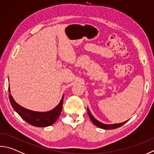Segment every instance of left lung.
<instances>
[{
    "label": "left lung",
    "mask_w": 154,
    "mask_h": 154,
    "mask_svg": "<svg viewBox=\"0 0 154 154\" xmlns=\"http://www.w3.org/2000/svg\"><path fill=\"white\" fill-rule=\"evenodd\" d=\"M88 115L89 116V118L91 120V121L93 123L97 126V127H100L101 128H103V129H114V128H116L118 127H121L122 125H123L124 124H125L126 122H127L128 121H126L123 122H121V123H117V124H111V125H106L104 123H102V122H99L98 121H97V120L94 118V117L92 116V114H91L90 111H89V108H88Z\"/></svg>",
    "instance_id": "left-lung-1"
}]
</instances>
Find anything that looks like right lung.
<instances>
[{
    "label": "right lung",
    "instance_id": "1",
    "mask_svg": "<svg viewBox=\"0 0 154 154\" xmlns=\"http://www.w3.org/2000/svg\"><path fill=\"white\" fill-rule=\"evenodd\" d=\"M9 96L11 104L14 110L19 114L24 121H26L29 124L35 127H46L52 125L53 123L57 121L58 116H60L63 109V97L61 99L59 104L57 106L52 109V110L48 112H35L26 109L21 106L18 104L11 94L10 88H9Z\"/></svg>",
    "mask_w": 154,
    "mask_h": 154
}]
</instances>
